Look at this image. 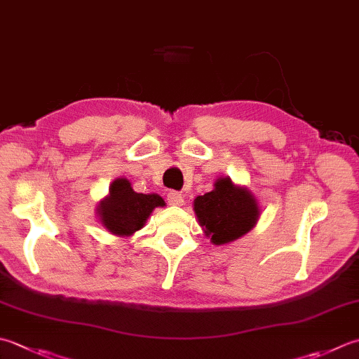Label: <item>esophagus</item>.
Returning <instances> with one entry per match:
<instances>
[{
  "instance_id": "obj_1",
  "label": "esophagus",
  "mask_w": 359,
  "mask_h": 359,
  "mask_svg": "<svg viewBox=\"0 0 359 359\" xmlns=\"http://www.w3.org/2000/svg\"><path fill=\"white\" fill-rule=\"evenodd\" d=\"M166 201L170 205H182V203H184V196L179 191H170L166 196Z\"/></svg>"
}]
</instances>
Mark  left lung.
Instances as JSON below:
<instances>
[{
  "instance_id": "8db88e82",
  "label": "left lung",
  "mask_w": 359,
  "mask_h": 359,
  "mask_svg": "<svg viewBox=\"0 0 359 359\" xmlns=\"http://www.w3.org/2000/svg\"><path fill=\"white\" fill-rule=\"evenodd\" d=\"M194 212L201 227L215 244H226L243 236L258 219L257 201L250 191L219 179L215 189L194 199Z\"/></svg>"
}]
</instances>
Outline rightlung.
Returning a JSON list of instances; mask_svg holds the SVG:
<instances>
[{"instance_id":"obj_1","label":"right lung","mask_w":359,"mask_h":359,"mask_svg":"<svg viewBox=\"0 0 359 359\" xmlns=\"http://www.w3.org/2000/svg\"><path fill=\"white\" fill-rule=\"evenodd\" d=\"M158 194L135 193L130 182L116 179L110 187V196L100 205V216L114 235L129 236L140 230L156 207H163Z\"/></svg>"}]
</instances>
